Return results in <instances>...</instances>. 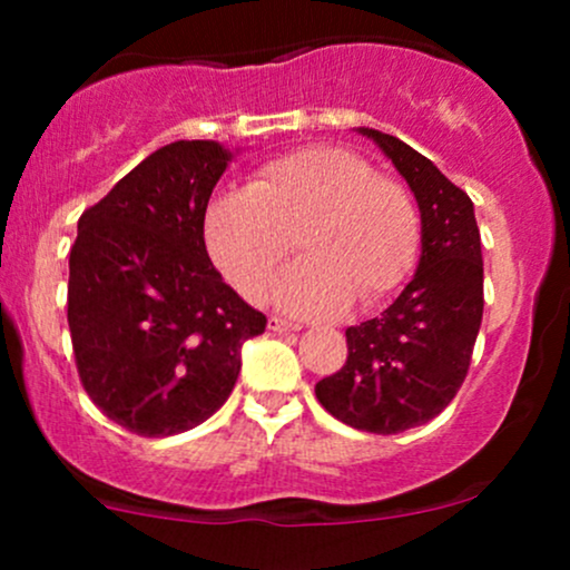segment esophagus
Wrapping results in <instances>:
<instances>
[{"mask_svg": "<svg viewBox=\"0 0 570 570\" xmlns=\"http://www.w3.org/2000/svg\"><path fill=\"white\" fill-rule=\"evenodd\" d=\"M267 326H271L273 332H278V335H286V332H299V330H303V326H299V324H292V322H286V318H278V316L267 318Z\"/></svg>", "mask_w": 570, "mask_h": 570, "instance_id": "esophagus-1", "label": "esophagus"}]
</instances>
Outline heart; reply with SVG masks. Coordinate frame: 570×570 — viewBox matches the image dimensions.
I'll return each instance as SVG.
<instances>
[{"label": "heart", "mask_w": 570, "mask_h": 570, "mask_svg": "<svg viewBox=\"0 0 570 570\" xmlns=\"http://www.w3.org/2000/svg\"><path fill=\"white\" fill-rule=\"evenodd\" d=\"M212 259L257 303L289 248L303 257L273 297L294 316H332L356 297L370 305L410 276L421 219L410 193L358 155L311 147L265 163L246 189H222L203 214Z\"/></svg>", "instance_id": "heart-1"}]
</instances>
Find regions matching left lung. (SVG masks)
I'll list each match as a JSON object with an SVG mask.
<instances>
[{"label": "left lung", "instance_id": "1", "mask_svg": "<svg viewBox=\"0 0 570 570\" xmlns=\"http://www.w3.org/2000/svg\"><path fill=\"white\" fill-rule=\"evenodd\" d=\"M404 176L421 212V259L381 316L348 326V358L316 383L326 412L370 434L423 426L453 402L482 324V244L474 203L410 144L356 128Z\"/></svg>", "mask_w": 570, "mask_h": 570}]
</instances>
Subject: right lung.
Here are the masks:
<instances>
[{
	"label": "right lung",
	"mask_w": 570,
	"mask_h": 570,
	"mask_svg": "<svg viewBox=\"0 0 570 570\" xmlns=\"http://www.w3.org/2000/svg\"><path fill=\"white\" fill-rule=\"evenodd\" d=\"M230 160L219 141L166 144L77 222L67 311L77 372L96 407L139 436L212 417L238 381L244 343L265 332L203 238Z\"/></svg>",
	"instance_id": "obj_1"
}]
</instances>
